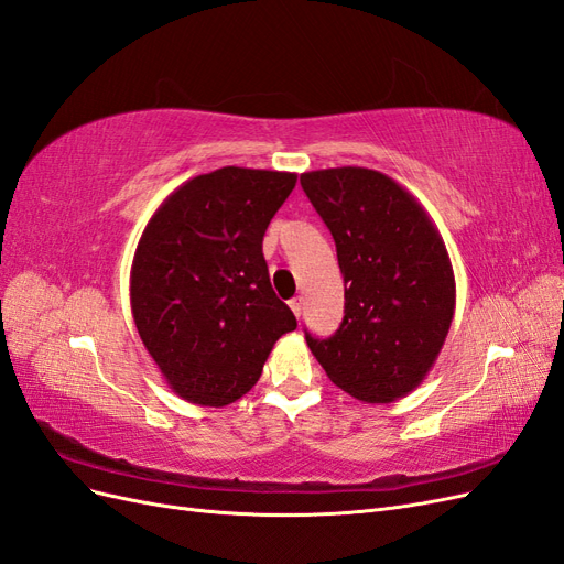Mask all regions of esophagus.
Wrapping results in <instances>:
<instances>
[{"label":"esophagus","mask_w":564,"mask_h":564,"mask_svg":"<svg viewBox=\"0 0 564 564\" xmlns=\"http://www.w3.org/2000/svg\"><path fill=\"white\" fill-rule=\"evenodd\" d=\"M289 308H292V313H294L296 317H301V311H303V299H301V296H296V299L289 301Z\"/></svg>","instance_id":"obj_1"}]
</instances>
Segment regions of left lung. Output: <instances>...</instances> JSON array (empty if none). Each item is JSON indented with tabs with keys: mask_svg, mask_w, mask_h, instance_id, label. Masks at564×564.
<instances>
[{
	"mask_svg": "<svg viewBox=\"0 0 564 564\" xmlns=\"http://www.w3.org/2000/svg\"><path fill=\"white\" fill-rule=\"evenodd\" d=\"M301 185L327 224L346 315L308 348L332 383L377 404L416 390L445 346L456 305L454 270L431 216L390 176L365 166L319 169Z\"/></svg>",
	"mask_w": 564,
	"mask_h": 564,
	"instance_id": "left-lung-1",
	"label": "left lung"
}]
</instances>
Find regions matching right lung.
<instances>
[{
  "label": "right lung",
  "mask_w": 564,
  "mask_h": 564,
  "mask_svg": "<svg viewBox=\"0 0 564 564\" xmlns=\"http://www.w3.org/2000/svg\"><path fill=\"white\" fill-rule=\"evenodd\" d=\"M296 174L224 166L178 185L133 253L131 315L178 398L226 406L256 386L296 317L272 292L263 259L270 218Z\"/></svg>",
  "instance_id": "right-lung-1"
}]
</instances>
